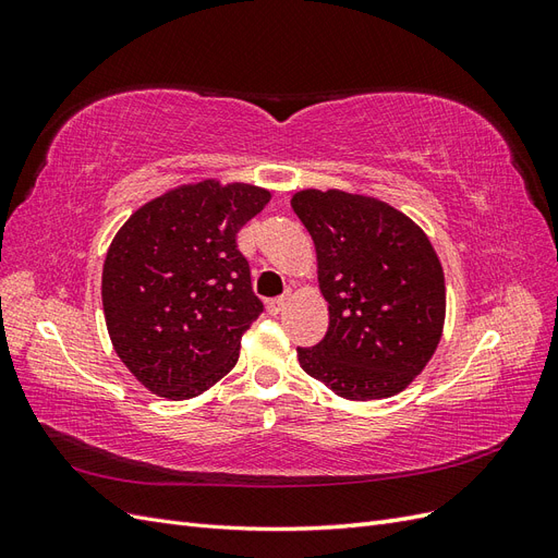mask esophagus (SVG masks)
I'll list each match as a JSON object with an SVG mask.
<instances>
[{
    "label": "esophagus",
    "instance_id": "34e87169",
    "mask_svg": "<svg viewBox=\"0 0 558 558\" xmlns=\"http://www.w3.org/2000/svg\"><path fill=\"white\" fill-rule=\"evenodd\" d=\"M289 300H291V293H286V295H279V298H272V300H267V312L272 314V316H277V314H281L283 312V307L289 305Z\"/></svg>",
    "mask_w": 558,
    "mask_h": 558
}]
</instances>
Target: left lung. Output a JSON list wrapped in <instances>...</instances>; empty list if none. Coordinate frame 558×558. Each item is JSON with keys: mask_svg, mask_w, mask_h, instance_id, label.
I'll use <instances>...</instances> for the list:
<instances>
[{"mask_svg": "<svg viewBox=\"0 0 558 558\" xmlns=\"http://www.w3.org/2000/svg\"><path fill=\"white\" fill-rule=\"evenodd\" d=\"M291 207L312 234L328 300L324 340L298 347L302 369L347 400L402 391L430 361L445 324V275L428 238L386 202L300 191Z\"/></svg>", "mask_w": 558, "mask_h": 558, "instance_id": "8db88e82", "label": "left lung"}]
</instances>
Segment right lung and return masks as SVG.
Returning <instances> with one entry per match:
<instances>
[{
	"instance_id": "1",
	"label": "right lung",
	"mask_w": 558,
	"mask_h": 558,
	"mask_svg": "<svg viewBox=\"0 0 558 558\" xmlns=\"http://www.w3.org/2000/svg\"><path fill=\"white\" fill-rule=\"evenodd\" d=\"M267 202L258 185L207 179L150 199L118 230L102 305L116 353L148 391L195 398L238 363L263 312L238 232Z\"/></svg>"
}]
</instances>
